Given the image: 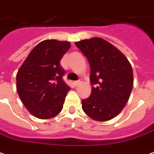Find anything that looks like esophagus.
<instances>
[{
  "instance_id": "1",
  "label": "esophagus",
  "mask_w": 154,
  "mask_h": 154,
  "mask_svg": "<svg viewBox=\"0 0 154 154\" xmlns=\"http://www.w3.org/2000/svg\"><path fill=\"white\" fill-rule=\"evenodd\" d=\"M79 83H80V80H78V81H75L74 82V85H75V86H78L79 85Z\"/></svg>"
}]
</instances>
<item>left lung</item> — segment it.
Returning a JSON list of instances; mask_svg holds the SVG:
<instances>
[{"label": "left lung", "mask_w": 154, "mask_h": 154, "mask_svg": "<svg viewBox=\"0 0 154 154\" xmlns=\"http://www.w3.org/2000/svg\"><path fill=\"white\" fill-rule=\"evenodd\" d=\"M75 44L90 65V96L82 100V108L91 119L106 122L124 108L133 88V71L123 53L106 40L93 38Z\"/></svg>", "instance_id": "left-lung-1"}]
</instances>
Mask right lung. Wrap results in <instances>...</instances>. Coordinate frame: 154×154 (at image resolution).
Listing matches in <instances>:
<instances>
[{"instance_id": "obj_1", "label": "right lung", "mask_w": 154, "mask_h": 154, "mask_svg": "<svg viewBox=\"0 0 154 154\" xmlns=\"http://www.w3.org/2000/svg\"><path fill=\"white\" fill-rule=\"evenodd\" d=\"M69 42L48 39L29 54L16 75V88L22 103L32 116L50 119L60 112L70 88L62 79L60 60L69 50Z\"/></svg>"}]
</instances>
